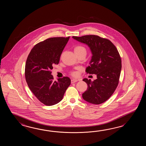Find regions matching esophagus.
<instances>
[{
	"label": "esophagus",
	"mask_w": 146,
	"mask_h": 146,
	"mask_svg": "<svg viewBox=\"0 0 146 146\" xmlns=\"http://www.w3.org/2000/svg\"><path fill=\"white\" fill-rule=\"evenodd\" d=\"M77 81H78V80L77 79H72V80H71L72 84L75 83V82H76Z\"/></svg>",
	"instance_id": "esophagus-1"
}]
</instances>
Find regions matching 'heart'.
Returning a JSON list of instances; mask_svg holds the SVG:
<instances>
[{"label":"heart","instance_id":"b5f03b06","mask_svg":"<svg viewBox=\"0 0 146 146\" xmlns=\"http://www.w3.org/2000/svg\"><path fill=\"white\" fill-rule=\"evenodd\" d=\"M74 52H82V51H85L86 52V48L82 46H81V45H78L77 46L74 48ZM72 75L74 76H77V72H72Z\"/></svg>","mask_w":146,"mask_h":146}]
</instances>
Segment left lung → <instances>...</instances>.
Segmentation results:
<instances>
[{
  "mask_svg": "<svg viewBox=\"0 0 146 146\" xmlns=\"http://www.w3.org/2000/svg\"><path fill=\"white\" fill-rule=\"evenodd\" d=\"M72 38L90 48L92 56L90 65L86 72L96 74L93 81L84 78L88 85L82 98L88 102L100 104L104 102L114 93L118 86L121 69V60L118 50L110 40L95 35Z\"/></svg>",
  "mask_w": 146,
  "mask_h": 146,
  "instance_id": "8db88e82",
  "label": "left lung"
}]
</instances>
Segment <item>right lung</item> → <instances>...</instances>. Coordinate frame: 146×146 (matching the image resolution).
I'll list each match as a JSON object with an SVG mask.
<instances>
[{
    "instance_id": "1",
    "label": "right lung",
    "mask_w": 146,
    "mask_h": 146,
    "mask_svg": "<svg viewBox=\"0 0 146 146\" xmlns=\"http://www.w3.org/2000/svg\"><path fill=\"white\" fill-rule=\"evenodd\" d=\"M67 37H52L36 44L28 55L25 67V80L32 93L47 106L62 100L71 80L67 77L54 80L50 70L58 64L67 43Z\"/></svg>"
}]
</instances>
